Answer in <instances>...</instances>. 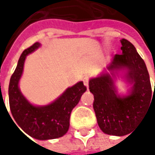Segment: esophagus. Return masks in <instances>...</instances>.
Here are the masks:
<instances>
[{"mask_svg":"<svg viewBox=\"0 0 155 155\" xmlns=\"http://www.w3.org/2000/svg\"><path fill=\"white\" fill-rule=\"evenodd\" d=\"M84 85L88 88V85H89V81H88V78L87 77H85V78H84Z\"/></svg>","mask_w":155,"mask_h":155,"instance_id":"esophagus-1","label":"esophagus"}]
</instances>
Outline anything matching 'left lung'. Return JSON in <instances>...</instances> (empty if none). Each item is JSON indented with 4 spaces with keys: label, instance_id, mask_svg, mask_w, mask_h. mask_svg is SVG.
Masks as SVG:
<instances>
[{
    "label": "left lung",
    "instance_id": "left-lung-1",
    "mask_svg": "<svg viewBox=\"0 0 155 155\" xmlns=\"http://www.w3.org/2000/svg\"><path fill=\"white\" fill-rule=\"evenodd\" d=\"M120 42L122 54H116L107 66L110 74L102 73L89 81L98 126L104 133L114 136L132 132L146 114L150 104L154 102L151 99L154 97L155 85L154 91H152L145 62L129 40L122 38ZM115 69L126 71L125 78L133 84L128 96L121 97L116 93L112 78Z\"/></svg>",
    "mask_w": 155,
    "mask_h": 155
}]
</instances>
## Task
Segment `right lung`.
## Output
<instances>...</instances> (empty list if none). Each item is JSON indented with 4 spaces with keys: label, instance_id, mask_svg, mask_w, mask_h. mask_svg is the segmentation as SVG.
Masks as SVG:
<instances>
[{
    "label": "right lung",
    "instance_id": "add662e5",
    "mask_svg": "<svg viewBox=\"0 0 155 155\" xmlns=\"http://www.w3.org/2000/svg\"><path fill=\"white\" fill-rule=\"evenodd\" d=\"M39 47L40 43L36 42L23 51L10 80L9 103L11 112L17 125L32 138L43 140L62 137L68 131L71 110L79 103L86 87L83 82L77 83L47 106L37 107L29 103L22 94L18 84L26 56Z\"/></svg>",
    "mask_w": 155,
    "mask_h": 155
}]
</instances>
